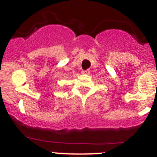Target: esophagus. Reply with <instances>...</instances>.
Segmentation results:
<instances>
[{"label": "esophagus", "mask_w": 157, "mask_h": 157, "mask_svg": "<svg viewBox=\"0 0 157 157\" xmlns=\"http://www.w3.org/2000/svg\"><path fill=\"white\" fill-rule=\"evenodd\" d=\"M82 74H85V75H88V74H90V71H89V70H86V71H82Z\"/></svg>", "instance_id": "1"}]
</instances>
